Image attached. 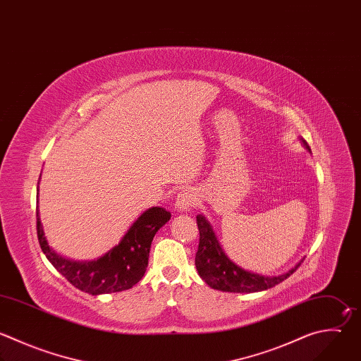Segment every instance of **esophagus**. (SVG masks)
I'll use <instances>...</instances> for the list:
<instances>
[{
  "label": "esophagus",
  "instance_id": "obj_1",
  "mask_svg": "<svg viewBox=\"0 0 361 361\" xmlns=\"http://www.w3.org/2000/svg\"><path fill=\"white\" fill-rule=\"evenodd\" d=\"M195 192L190 188L181 191L177 198H176V204H174V208L178 211V212H184V211H188L191 209L194 205H195Z\"/></svg>",
  "mask_w": 361,
  "mask_h": 361
}]
</instances>
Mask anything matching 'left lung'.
<instances>
[{"label": "left lung", "instance_id": "8db88e82", "mask_svg": "<svg viewBox=\"0 0 361 361\" xmlns=\"http://www.w3.org/2000/svg\"><path fill=\"white\" fill-rule=\"evenodd\" d=\"M303 143L306 149H309L305 140ZM197 225L200 231V243L198 251L195 254V268L202 281L212 289L233 293L267 290L289 278L300 267V262H303L300 261L289 272L279 276H262L251 274L229 261V258L219 247L215 233L205 216L197 215Z\"/></svg>", "mask_w": 361, "mask_h": 361}]
</instances>
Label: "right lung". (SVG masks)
Masks as SVG:
<instances>
[{
	"label": "right lung",
	"mask_w": 361,
	"mask_h": 361,
	"mask_svg": "<svg viewBox=\"0 0 361 361\" xmlns=\"http://www.w3.org/2000/svg\"><path fill=\"white\" fill-rule=\"evenodd\" d=\"M170 218L171 212L166 208H149L135 221L118 245L90 262L71 261L54 252L47 244L38 211L37 233L41 250L54 268L75 288L96 296L130 289L143 278L153 238Z\"/></svg>",
	"instance_id": "right-lung-1"
}]
</instances>
